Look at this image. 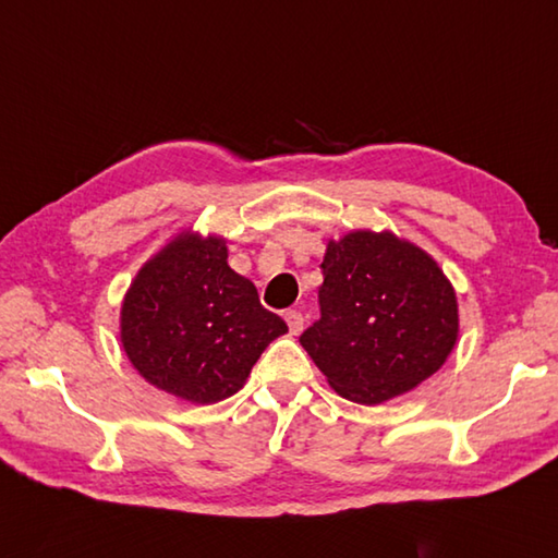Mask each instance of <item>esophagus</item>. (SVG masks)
<instances>
[{
  "instance_id": "34e87169",
  "label": "esophagus",
  "mask_w": 558,
  "mask_h": 558,
  "mask_svg": "<svg viewBox=\"0 0 558 558\" xmlns=\"http://www.w3.org/2000/svg\"><path fill=\"white\" fill-rule=\"evenodd\" d=\"M284 320H288V326H290V332H292V335L302 332V328H304V316L300 314V311H294V308L284 311Z\"/></svg>"
}]
</instances>
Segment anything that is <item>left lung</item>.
<instances>
[{
	"mask_svg": "<svg viewBox=\"0 0 558 558\" xmlns=\"http://www.w3.org/2000/svg\"><path fill=\"white\" fill-rule=\"evenodd\" d=\"M320 268V318L300 342L335 392L383 404L442 368L459 306L430 254L387 230H354L328 242Z\"/></svg>",
	"mask_w": 558,
	"mask_h": 558,
	"instance_id": "1",
	"label": "left lung"
}]
</instances>
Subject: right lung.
<instances>
[{
	"label": "right lung",
	"instance_id": "obj_1",
	"mask_svg": "<svg viewBox=\"0 0 558 558\" xmlns=\"http://www.w3.org/2000/svg\"><path fill=\"white\" fill-rule=\"evenodd\" d=\"M288 326L228 266L223 238L180 232L140 268L121 306V342L137 373L192 404L242 390Z\"/></svg>",
	"mask_w": 558,
	"mask_h": 558
}]
</instances>
